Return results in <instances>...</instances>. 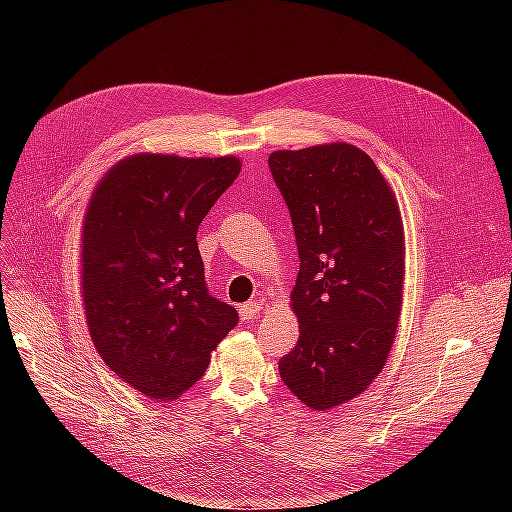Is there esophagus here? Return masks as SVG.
<instances>
[{
  "instance_id": "34e87169",
  "label": "esophagus",
  "mask_w": 512,
  "mask_h": 512,
  "mask_svg": "<svg viewBox=\"0 0 512 512\" xmlns=\"http://www.w3.org/2000/svg\"><path fill=\"white\" fill-rule=\"evenodd\" d=\"M260 301H250V303H243L239 307V314H241V320H254L260 312Z\"/></svg>"
}]
</instances>
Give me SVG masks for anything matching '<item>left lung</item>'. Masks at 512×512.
<instances>
[{
  "mask_svg": "<svg viewBox=\"0 0 512 512\" xmlns=\"http://www.w3.org/2000/svg\"><path fill=\"white\" fill-rule=\"evenodd\" d=\"M269 168L297 237L299 342L280 359L305 406L363 393L391 352L404 288L397 200L365 151L346 143L275 151Z\"/></svg>",
  "mask_w": 512,
  "mask_h": 512,
  "instance_id": "obj_1",
  "label": "left lung"
}]
</instances>
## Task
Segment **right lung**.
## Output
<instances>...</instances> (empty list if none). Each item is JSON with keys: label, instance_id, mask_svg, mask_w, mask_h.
Returning a JSON list of instances; mask_svg holds the SVG:
<instances>
[{"label": "right lung", "instance_id": "add662e5", "mask_svg": "<svg viewBox=\"0 0 512 512\" xmlns=\"http://www.w3.org/2000/svg\"><path fill=\"white\" fill-rule=\"evenodd\" d=\"M237 158L138 153L108 170L83 224V301L96 350L123 382L168 401L237 327L209 294L196 232L239 177Z\"/></svg>", "mask_w": 512, "mask_h": 512}]
</instances>
